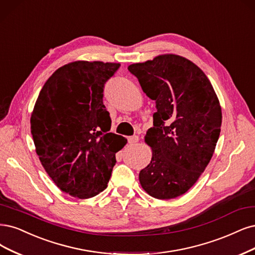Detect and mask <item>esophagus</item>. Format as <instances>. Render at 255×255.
I'll return each instance as SVG.
<instances>
[{
    "label": "esophagus",
    "instance_id": "34e87169",
    "mask_svg": "<svg viewBox=\"0 0 255 255\" xmlns=\"http://www.w3.org/2000/svg\"><path fill=\"white\" fill-rule=\"evenodd\" d=\"M128 143L129 144H135V143H137L138 142V140H139V137L138 136H131V137H128Z\"/></svg>",
    "mask_w": 255,
    "mask_h": 255
}]
</instances>
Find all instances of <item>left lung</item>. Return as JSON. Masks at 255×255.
Wrapping results in <instances>:
<instances>
[{"mask_svg":"<svg viewBox=\"0 0 255 255\" xmlns=\"http://www.w3.org/2000/svg\"><path fill=\"white\" fill-rule=\"evenodd\" d=\"M128 69L157 110L144 137L152 160L140 171V184L155 198L178 197L213 156L222 127L218 98L205 73L177 55L158 56Z\"/></svg>","mask_w":255,"mask_h":255,"instance_id":"1","label":"left lung"}]
</instances>
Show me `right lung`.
Listing matches in <instances>:
<instances>
[{"mask_svg": "<svg viewBox=\"0 0 255 255\" xmlns=\"http://www.w3.org/2000/svg\"><path fill=\"white\" fill-rule=\"evenodd\" d=\"M119 63L75 61L58 68L43 85L30 118L36 152L64 193L86 199L107 189L116 153L127 139L109 133L104 84Z\"/></svg>", "mask_w": 255, "mask_h": 255, "instance_id": "1", "label": "right lung"}]
</instances>
